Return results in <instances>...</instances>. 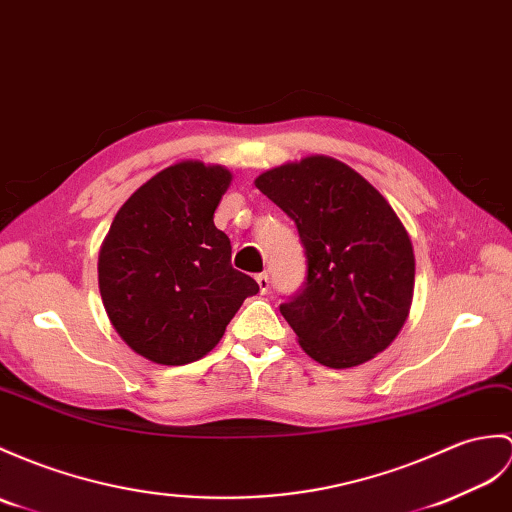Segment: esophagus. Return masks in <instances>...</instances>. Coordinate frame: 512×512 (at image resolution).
Segmentation results:
<instances>
[{
	"mask_svg": "<svg viewBox=\"0 0 512 512\" xmlns=\"http://www.w3.org/2000/svg\"><path fill=\"white\" fill-rule=\"evenodd\" d=\"M255 279H257V285H259V292H261V294H266V292H268V288H270V277H268V272H261V275H257Z\"/></svg>",
	"mask_w": 512,
	"mask_h": 512,
	"instance_id": "1",
	"label": "esophagus"
}]
</instances>
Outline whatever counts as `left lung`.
Segmentation results:
<instances>
[{
    "label": "left lung",
    "mask_w": 512,
    "mask_h": 512,
    "mask_svg": "<svg viewBox=\"0 0 512 512\" xmlns=\"http://www.w3.org/2000/svg\"><path fill=\"white\" fill-rule=\"evenodd\" d=\"M255 187L294 220L307 257L301 290L279 305L303 351L329 368L364 364L410 314L414 251L397 213L347 163H285Z\"/></svg>",
    "instance_id": "obj_1"
}]
</instances>
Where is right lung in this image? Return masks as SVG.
Instances as JSON below:
<instances>
[{
    "instance_id": "obj_1",
    "label": "right lung",
    "mask_w": 512,
    "mask_h": 512,
    "mask_svg": "<svg viewBox=\"0 0 512 512\" xmlns=\"http://www.w3.org/2000/svg\"><path fill=\"white\" fill-rule=\"evenodd\" d=\"M231 185L222 165L181 161L130 196L104 237L98 283L117 334L146 360L181 366L207 355L259 292L231 266V242L213 224Z\"/></svg>"
}]
</instances>
